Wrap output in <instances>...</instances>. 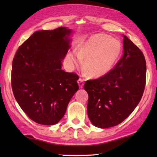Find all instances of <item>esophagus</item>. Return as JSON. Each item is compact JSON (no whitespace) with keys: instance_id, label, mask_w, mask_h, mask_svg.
<instances>
[{"instance_id":"34e87169","label":"esophagus","mask_w":157,"mask_h":157,"mask_svg":"<svg viewBox=\"0 0 157 157\" xmlns=\"http://www.w3.org/2000/svg\"><path fill=\"white\" fill-rule=\"evenodd\" d=\"M78 83L79 84V86L80 89H82L84 86V79H82V78H79L78 80Z\"/></svg>"}]
</instances>
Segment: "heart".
<instances>
[{
    "label": "heart",
    "mask_w": 157,
    "mask_h": 157,
    "mask_svg": "<svg viewBox=\"0 0 157 157\" xmlns=\"http://www.w3.org/2000/svg\"><path fill=\"white\" fill-rule=\"evenodd\" d=\"M122 46L118 39L104 34L90 36L79 48L67 55L71 66H80L84 59V68L89 76L100 78L112 70L121 56Z\"/></svg>",
    "instance_id": "obj_1"
}]
</instances>
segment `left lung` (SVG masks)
<instances>
[{"mask_svg":"<svg viewBox=\"0 0 157 157\" xmlns=\"http://www.w3.org/2000/svg\"><path fill=\"white\" fill-rule=\"evenodd\" d=\"M123 55L112 70L87 80V113L92 124L109 128L122 123L140 101L146 78L145 59L136 45L123 35Z\"/></svg>","mask_w":157,"mask_h":157,"instance_id":"1","label":"left lung"}]
</instances>
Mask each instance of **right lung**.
Returning a JSON list of instances; mask_svg holds the SVG:
<instances>
[{
	"label": "right lung",
	"instance_id": "obj_1",
	"mask_svg": "<svg viewBox=\"0 0 157 157\" xmlns=\"http://www.w3.org/2000/svg\"><path fill=\"white\" fill-rule=\"evenodd\" d=\"M72 30L36 31L18 48L12 68L14 98L31 120L53 125L63 118L79 89L78 75L62 70Z\"/></svg>",
	"mask_w": 157,
	"mask_h": 157
}]
</instances>
